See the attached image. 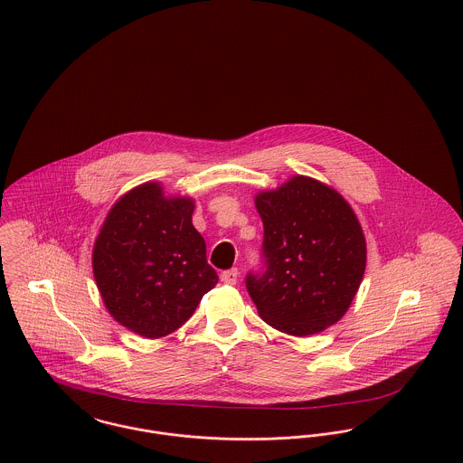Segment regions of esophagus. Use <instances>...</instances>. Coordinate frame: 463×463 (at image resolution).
<instances>
[{
  "label": "esophagus",
  "instance_id": "obj_1",
  "mask_svg": "<svg viewBox=\"0 0 463 463\" xmlns=\"http://www.w3.org/2000/svg\"><path fill=\"white\" fill-rule=\"evenodd\" d=\"M238 276H240L238 269H229V271H223L220 274V279H222V283H225V285H236Z\"/></svg>",
  "mask_w": 463,
  "mask_h": 463
}]
</instances>
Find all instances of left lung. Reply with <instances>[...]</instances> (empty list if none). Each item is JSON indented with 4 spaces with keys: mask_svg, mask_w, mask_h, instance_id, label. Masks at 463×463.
<instances>
[{
    "mask_svg": "<svg viewBox=\"0 0 463 463\" xmlns=\"http://www.w3.org/2000/svg\"><path fill=\"white\" fill-rule=\"evenodd\" d=\"M264 223V274L246 288L260 318L304 337L350 309L367 264V243L350 203L324 182L296 175L253 197Z\"/></svg>",
    "mask_w": 463,
    "mask_h": 463,
    "instance_id": "obj_1",
    "label": "left lung"
}]
</instances>
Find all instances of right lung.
<instances>
[{"label":"right lung","instance_id":"add662e5","mask_svg":"<svg viewBox=\"0 0 463 463\" xmlns=\"http://www.w3.org/2000/svg\"><path fill=\"white\" fill-rule=\"evenodd\" d=\"M195 201L145 182L109 208L92 248V272L109 317L146 339L184 326L218 276L192 223Z\"/></svg>","mask_w":463,"mask_h":463}]
</instances>
